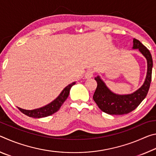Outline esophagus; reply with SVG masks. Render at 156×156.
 I'll return each mask as SVG.
<instances>
[{"instance_id": "esophagus-1", "label": "esophagus", "mask_w": 156, "mask_h": 156, "mask_svg": "<svg viewBox=\"0 0 156 156\" xmlns=\"http://www.w3.org/2000/svg\"><path fill=\"white\" fill-rule=\"evenodd\" d=\"M94 70L93 69H89L86 72L85 74H84V77L86 78H91L92 76L94 75Z\"/></svg>"}]
</instances>
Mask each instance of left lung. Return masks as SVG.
<instances>
[{"label":"left lung","instance_id":"8db88e82","mask_svg":"<svg viewBox=\"0 0 156 156\" xmlns=\"http://www.w3.org/2000/svg\"><path fill=\"white\" fill-rule=\"evenodd\" d=\"M133 49H138L146 58L147 72L144 83L138 90L131 94L118 95L113 93L99 76L95 78L97 88L93 98L100 110L110 115H123L130 113L137 108L147 96L151 82L153 60L151 53L144 44L133 38Z\"/></svg>","mask_w":156,"mask_h":156}]
</instances>
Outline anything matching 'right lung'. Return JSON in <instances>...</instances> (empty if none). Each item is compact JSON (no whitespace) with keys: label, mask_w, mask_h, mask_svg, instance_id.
Masks as SVG:
<instances>
[{"label":"right lung","mask_w":156,"mask_h":156,"mask_svg":"<svg viewBox=\"0 0 156 156\" xmlns=\"http://www.w3.org/2000/svg\"><path fill=\"white\" fill-rule=\"evenodd\" d=\"M76 84L75 82L71 83L67 85L63 89L61 93L58 96L54 101L50 102L49 104L45 105L43 107L38 108V109H33V110H26L21 109L20 107H18L21 112L27 115L29 117H32L35 118H41L47 117V116L51 115L53 113H56L59 110L62 105L64 103V102L67 98L69 94V91L72 87Z\"/></svg>","instance_id":"1"}]
</instances>
